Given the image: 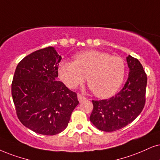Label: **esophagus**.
Returning <instances> with one entry per match:
<instances>
[{"instance_id": "esophagus-1", "label": "esophagus", "mask_w": 160, "mask_h": 160, "mask_svg": "<svg viewBox=\"0 0 160 160\" xmlns=\"http://www.w3.org/2000/svg\"><path fill=\"white\" fill-rule=\"evenodd\" d=\"M78 99L79 102H82V101H84L85 100H86V98H85L84 96H82V95L80 94H78Z\"/></svg>"}]
</instances>
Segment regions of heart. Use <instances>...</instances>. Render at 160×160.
Instances as JSON below:
<instances>
[{
	"mask_svg": "<svg viewBox=\"0 0 160 160\" xmlns=\"http://www.w3.org/2000/svg\"><path fill=\"white\" fill-rule=\"evenodd\" d=\"M74 61L62 60L58 65L59 78L68 88H74L86 80L94 94L106 98L114 95L123 83L126 65L121 58L98 50L77 53Z\"/></svg>",
	"mask_w": 160,
	"mask_h": 160,
	"instance_id": "1",
	"label": "heart"
}]
</instances>
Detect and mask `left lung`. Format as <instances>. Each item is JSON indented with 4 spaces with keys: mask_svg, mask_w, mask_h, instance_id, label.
I'll return each mask as SVG.
<instances>
[{
    "mask_svg": "<svg viewBox=\"0 0 160 160\" xmlns=\"http://www.w3.org/2000/svg\"><path fill=\"white\" fill-rule=\"evenodd\" d=\"M128 80L120 92L109 100H92L90 121L99 130L111 132L122 128L142 112L145 102L147 76L142 64L128 55Z\"/></svg>",
    "mask_w": 160,
    "mask_h": 160,
    "instance_id": "obj_1",
    "label": "left lung"
}]
</instances>
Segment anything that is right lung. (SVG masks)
<instances>
[{
    "label": "right lung",
    "instance_id": "right-lung-1",
    "mask_svg": "<svg viewBox=\"0 0 160 160\" xmlns=\"http://www.w3.org/2000/svg\"><path fill=\"white\" fill-rule=\"evenodd\" d=\"M61 59L49 46L26 56L16 67L12 83L16 113L24 126L38 134L62 132L79 103L76 93L57 80Z\"/></svg>",
    "mask_w": 160,
    "mask_h": 160
}]
</instances>
